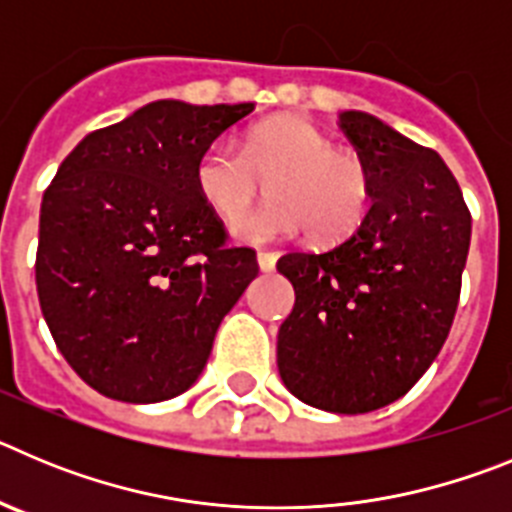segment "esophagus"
Returning <instances> with one entry per match:
<instances>
[{
	"mask_svg": "<svg viewBox=\"0 0 512 512\" xmlns=\"http://www.w3.org/2000/svg\"><path fill=\"white\" fill-rule=\"evenodd\" d=\"M277 253L274 251H259V256H256V261H259V269L261 271H271L274 266H277Z\"/></svg>",
	"mask_w": 512,
	"mask_h": 512,
	"instance_id": "34e87169",
	"label": "esophagus"
}]
</instances>
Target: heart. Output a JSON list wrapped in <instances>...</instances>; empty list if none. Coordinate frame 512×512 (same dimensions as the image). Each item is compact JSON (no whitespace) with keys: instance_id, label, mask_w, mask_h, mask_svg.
<instances>
[{"instance_id":"1","label":"heart","mask_w":512,"mask_h":512,"mask_svg":"<svg viewBox=\"0 0 512 512\" xmlns=\"http://www.w3.org/2000/svg\"><path fill=\"white\" fill-rule=\"evenodd\" d=\"M266 178L275 200L245 212ZM194 189L212 212L233 223L246 243H271L307 230L333 243L354 233L372 205V174L359 156L336 151L333 140L302 117L282 115L253 125L241 140H215L194 164Z\"/></svg>"}]
</instances>
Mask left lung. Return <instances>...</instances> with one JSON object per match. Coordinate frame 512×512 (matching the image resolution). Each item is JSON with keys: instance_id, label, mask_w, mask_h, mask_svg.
I'll return each instance as SVG.
<instances>
[{"instance_id": "1", "label": "left lung", "mask_w": 512, "mask_h": 512, "mask_svg": "<svg viewBox=\"0 0 512 512\" xmlns=\"http://www.w3.org/2000/svg\"><path fill=\"white\" fill-rule=\"evenodd\" d=\"M341 130L372 174L374 202L338 246L277 261L295 287L277 366L297 400L359 415L405 395L441 351L472 215L436 151L359 110L341 112Z\"/></svg>"}]
</instances>
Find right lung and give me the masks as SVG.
<instances>
[{
  "label": "right lung",
  "mask_w": 512,
  "mask_h": 512,
  "mask_svg": "<svg viewBox=\"0 0 512 512\" xmlns=\"http://www.w3.org/2000/svg\"><path fill=\"white\" fill-rule=\"evenodd\" d=\"M243 104L158 99L94 130L63 158L40 205L35 284L63 359L122 402L189 390L259 274L194 189V164Z\"/></svg>",
  "instance_id": "1"
}]
</instances>
